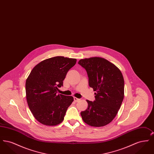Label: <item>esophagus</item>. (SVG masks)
Segmentation results:
<instances>
[{
  "instance_id": "obj_1",
  "label": "esophagus",
  "mask_w": 154,
  "mask_h": 154,
  "mask_svg": "<svg viewBox=\"0 0 154 154\" xmlns=\"http://www.w3.org/2000/svg\"><path fill=\"white\" fill-rule=\"evenodd\" d=\"M74 102H79V101L80 100V99H79V98H77V97H74Z\"/></svg>"
}]
</instances>
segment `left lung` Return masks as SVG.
Masks as SVG:
<instances>
[{
  "label": "left lung",
  "mask_w": 154,
  "mask_h": 154,
  "mask_svg": "<svg viewBox=\"0 0 154 154\" xmlns=\"http://www.w3.org/2000/svg\"><path fill=\"white\" fill-rule=\"evenodd\" d=\"M88 74L89 85L95 91V100H87L88 108L81 116L87 124L107 125L117 114L124 97V80L120 70L101 57L82 59L78 63Z\"/></svg>",
  "instance_id": "1"
}]
</instances>
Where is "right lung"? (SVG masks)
Masks as SVG:
<instances>
[{"mask_svg": "<svg viewBox=\"0 0 154 154\" xmlns=\"http://www.w3.org/2000/svg\"><path fill=\"white\" fill-rule=\"evenodd\" d=\"M77 59L55 57L33 67L25 83L26 100L33 116L42 124L55 126L64 119L73 97L57 94L67 72Z\"/></svg>", "mask_w": 154, "mask_h": 154, "instance_id": "right-lung-1", "label": "right lung"}]
</instances>
